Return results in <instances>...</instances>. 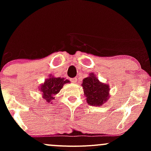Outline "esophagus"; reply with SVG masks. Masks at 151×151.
<instances>
[{
  "mask_svg": "<svg viewBox=\"0 0 151 151\" xmlns=\"http://www.w3.org/2000/svg\"><path fill=\"white\" fill-rule=\"evenodd\" d=\"M71 81L73 83H77V79L76 78V77H74V78L71 79Z\"/></svg>",
  "mask_w": 151,
  "mask_h": 151,
  "instance_id": "esophagus-1",
  "label": "esophagus"
}]
</instances>
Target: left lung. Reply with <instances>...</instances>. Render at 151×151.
Masks as SVG:
<instances>
[{"mask_svg":"<svg viewBox=\"0 0 151 151\" xmlns=\"http://www.w3.org/2000/svg\"><path fill=\"white\" fill-rule=\"evenodd\" d=\"M82 86L88 104L99 106L109 99V84L100 82L93 72L90 73L89 76L83 80Z\"/></svg>","mask_w":151,"mask_h":151,"instance_id":"8db88e82","label":"left lung"}]
</instances>
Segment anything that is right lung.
<instances>
[{
	"instance_id": "add662e5",
	"label": "right lung",
	"mask_w": 151,
	"mask_h": 151,
	"mask_svg": "<svg viewBox=\"0 0 151 151\" xmlns=\"http://www.w3.org/2000/svg\"><path fill=\"white\" fill-rule=\"evenodd\" d=\"M66 83H70L69 80H65V78L55 77L50 74L39 88L42 92L44 99L47 103L52 104V100L55 99V96L60 92L63 85Z\"/></svg>"
}]
</instances>
